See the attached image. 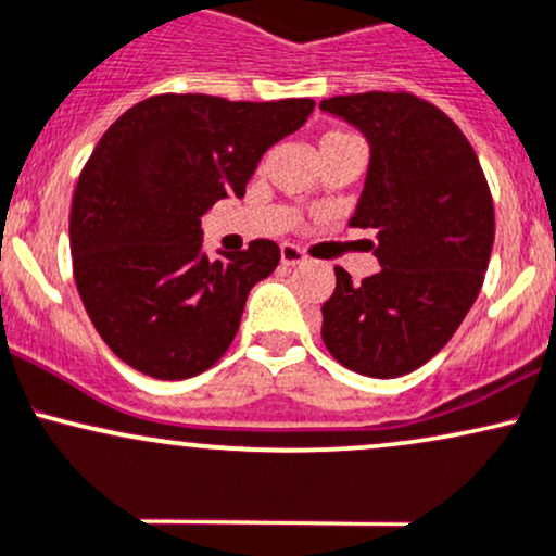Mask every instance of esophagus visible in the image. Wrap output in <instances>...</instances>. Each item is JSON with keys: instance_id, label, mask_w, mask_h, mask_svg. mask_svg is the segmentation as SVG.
Listing matches in <instances>:
<instances>
[{"instance_id": "esophagus-1", "label": "esophagus", "mask_w": 556, "mask_h": 556, "mask_svg": "<svg viewBox=\"0 0 556 556\" xmlns=\"http://www.w3.org/2000/svg\"><path fill=\"white\" fill-rule=\"evenodd\" d=\"M280 262H283L286 267L302 265L304 252L299 247H294V244H280Z\"/></svg>"}]
</instances>
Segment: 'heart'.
<instances>
[{"label": "heart", "mask_w": 556, "mask_h": 556, "mask_svg": "<svg viewBox=\"0 0 556 556\" xmlns=\"http://www.w3.org/2000/svg\"><path fill=\"white\" fill-rule=\"evenodd\" d=\"M328 136H339V134H328Z\"/></svg>", "instance_id": "heart-1"}]
</instances>
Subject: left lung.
Masks as SVG:
<instances>
[{
  "label": "left lung",
  "instance_id": "obj_1",
  "mask_svg": "<svg viewBox=\"0 0 556 556\" xmlns=\"http://www.w3.org/2000/svg\"><path fill=\"white\" fill-rule=\"evenodd\" d=\"M370 147L352 226L376 228L380 270L336 267L323 341L359 376L399 378L439 354L476 302L494 249V202L463 130L413 93L323 99Z\"/></svg>",
  "mask_w": 556,
  "mask_h": 556
}]
</instances>
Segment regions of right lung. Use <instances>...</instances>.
<instances>
[{
	"label": "right lung",
	"mask_w": 556,
	"mask_h": 556,
	"mask_svg": "<svg viewBox=\"0 0 556 556\" xmlns=\"http://www.w3.org/2000/svg\"><path fill=\"white\" fill-rule=\"evenodd\" d=\"M312 108V99L162 93L99 139L73 197V273L93 328L126 365L184 380L226 354L249 291L276 270L280 249L257 239L210 260L202 217L244 197L262 154Z\"/></svg>",
	"instance_id": "obj_1"
}]
</instances>
